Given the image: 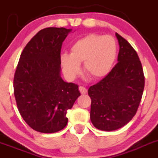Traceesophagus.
I'll use <instances>...</instances> for the list:
<instances>
[{"label":"esophagus","instance_id":"34e87169","mask_svg":"<svg viewBox=\"0 0 158 158\" xmlns=\"http://www.w3.org/2000/svg\"><path fill=\"white\" fill-rule=\"evenodd\" d=\"M79 92H80L81 94H82V95H85V94L87 93V89L83 86H79Z\"/></svg>","mask_w":158,"mask_h":158}]
</instances>
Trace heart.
Returning a JSON list of instances; mask_svg holds the SVG:
<instances>
[{
	"instance_id": "obj_1",
	"label": "heart",
	"mask_w": 158,
	"mask_h": 158,
	"mask_svg": "<svg viewBox=\"0 0 158 158\" xmlns=\"http://www.w3.org/2000/svg\"><path fill=\"white\" fill-rule=\"evenodd\" d=\"M117 56V45L110 36L89 34L78 40L72 45L70 54L60 56L64 74L73 79L80 71L83 63L84 71L95 79H102L111 71Z\"/></svg>"
}]
</instances>
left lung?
Segmentation results:
<instances>
[{
  "instance_id": "1",
  "label": "left lung",
  "mask_w": 158,
  "mask_h": 158,
  "mask_svg": "<svg viewBox=\"0 0 158 158\" xmlns=\"http://www.w3.org/2000/svg\"><path fill=\"white\" fill-rule=\"evenodd\" d=\"M118 63L100 82L89 87L90 119L96 128L117 130L132 119L141 102L144 87L142 66L136 51L116 33Z\"/></svg>"
}]
</instances>
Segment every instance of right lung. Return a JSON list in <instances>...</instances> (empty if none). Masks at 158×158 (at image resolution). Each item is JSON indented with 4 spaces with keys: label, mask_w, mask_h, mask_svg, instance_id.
Wrapping results in <instances>:
<instances>
[{
    "label": "right lung",
    "mask_w": 158,
    "mask_h": 158,
    "mask_svg": "<svg viewBox=\"0 0 158 158\" xmlns=\"http://www.w3.org/2000/svg\"><path fill=\"white\" fill-rule=\"evenodd\" d=\"M72 29L40 30L23 49L14 79L20 115L31 128L55 133L66 126V113L80 95L78 85L61 77L60 52Z\"/></svg>",
    "instance_id": "add662e5"
}]
</instances>
